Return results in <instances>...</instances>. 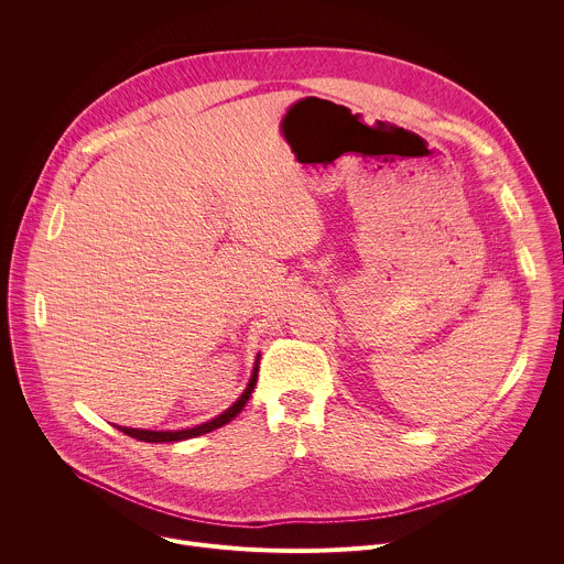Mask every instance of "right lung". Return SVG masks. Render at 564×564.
Masks as SVG:
<instances>
[{"label": "right lung", "mask_w": 564, "mask_h": 564, "mask_svg": "<svg viewBox=\"0 0 564 564\" xmlns=\"http://www.w3.org/2000/svg\"><path fill=\"white\" fill-rule=\"evenodd\" d=\"M259 359H261V355H257V361H254V368H252V377H250L246 390L240 392V397L234 401V404H231L227 411H223L220 415H216L214 420H209V422H205V424H198V426H194V429H183V431H147V429H129V426H118V429H120L124 435H129V437H135V440H140V442H151V444L183 442V440H189V437L205 435V433H209V431H214V429H220V426H225L227 422H231L240 411H243V406L248 404V399L252 397V390H254L257 377H259Z\"/></svg>", "instance_id": "1"}]
</instances>
